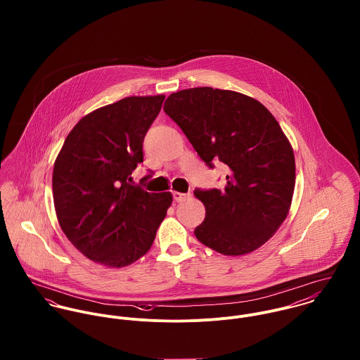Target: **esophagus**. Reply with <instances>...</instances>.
<instances>
[{
  "mask_svg": "<svg viewBox=\"0 0 360 360\" xmlns=\"http://www.w3.org/2000/svg\"><path fill=\"white\" fill-rule=\"evenodd\" d=\"M173 198L176 202H183L188 198V194H183V193H179V191H174L173 193Z\"/></svg>",
  "mask_w": 360,
  "mask_h": 360,
  "instance_id": "obj_1",
  "label": "esophagus"
}]
</instances>
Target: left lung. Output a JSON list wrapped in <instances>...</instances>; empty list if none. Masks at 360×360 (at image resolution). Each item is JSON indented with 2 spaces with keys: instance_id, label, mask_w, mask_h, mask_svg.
<instances>
[{
  "instance_id": "left-lung-1",
  "label": "left lung",
  "mask_w": 360,
  "mask_h": 360,
  "mask_svg": "<svg viewBox=\"0 0 360 360\" xmlns=\"http://www.w3.org/2000/svg\"><path fill=\"white\" fill-rule=\"evenodd\" d=\"M163 110L209 167L227 166L221 190H195L205 220L194 234L229 257L262 247L285 220L295 187L292 147L266 106L245 94L212 87L173 93Z\"/></svg>"
}]
</instances>
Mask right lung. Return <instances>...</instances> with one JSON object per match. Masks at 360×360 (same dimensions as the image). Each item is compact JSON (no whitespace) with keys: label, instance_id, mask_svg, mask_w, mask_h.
Wrapping results in <instances>:
<instances>
[{"label":"right lung","instance_id":"1","mask_svg":"<svg viewBox=\"0 0 360 360\" xmlns=\"http://www.w3.org/2000/svg\"><path fill=\"white\" fill-rule=\"evenodd\" d=\"M163 100L127 97L90 112L55 159L52 194L59 226L96 263L124 267L146 255L172 205V193H147L129 183Z\"/></svg>","mask_w":360,"mask_h":360}]
</instances>
